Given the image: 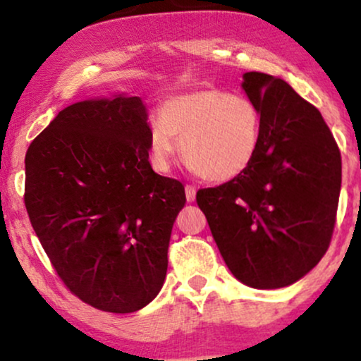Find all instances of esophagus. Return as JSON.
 <instances>
[{
  "instance_id": "34e87169",
  "label": "esophagus",
  "mask_w": 361,
  "mask_h": 361,
  "mask_svg": "<svg viewBox=\"0 0 361 361\" xmlns=\"http://www.w3.org/2000/svg\"><path fill=\"white\" fill-rule=\"evenodd\" d=\"M185 195H186V200L195 202V197H197V190H195V186L186 185L185 186Z\"/></svg>"
}]
</instances>
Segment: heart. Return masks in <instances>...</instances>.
<instances>
[{
    "label": "heart",
    "mask_w": 361,
    "mask_h": 361,
    "mask_svg": "<svg viewBox=\"0 0 361 361\" xmlns=\"http://www.w3.org/2000/svg\"><path fill=\"white\" fill-rule=\"evenodd\" d=\"M261 132V111L250 98L217 88L175 94L151 122L152 166L166 173L180 139L186 164L205 180H234L255 161Z\"/></svg>",
    "instance_id": "obj_1"
}]
</instances>
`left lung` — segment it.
Instances as JSON below:
<instances>
[{"instance_id": "8db88e82", "label": "left lung", "mask_w": 361, "mask_h": 361, "mask_svg": "<svg viewBox=\"0 0 361 361\" xmlns=\"http://www.w3.org/2000/svg\"><path fill=\"white\" fill-rule=\"evenodd\" d=\"M261 144L243 175L197 192L231 273L259 290L288 287L321 261L336 222L341 154L329 127L288 82L244 73Z\"/></svg>"}]
</instances>
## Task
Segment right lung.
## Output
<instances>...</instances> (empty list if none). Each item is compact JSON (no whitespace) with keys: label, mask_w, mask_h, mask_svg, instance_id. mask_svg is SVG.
Masks as SVG:
<instances>
[{"label":"right lung","mask_w":361,"mask_h":361,"mask_svg":"<svg viewBox=\"0 0 361 361\" xmlns=\"http://www.w3.org/2000/svg\"><path fill=\"white\" fill-rule=\"evenodd\" d=\"M147 109L114 94L66 106L25 156V207L57 275L93 307H146L166 279L185 186L149 163Z\"/></svg>","instance_id":"add662e5"}]
</instances>
